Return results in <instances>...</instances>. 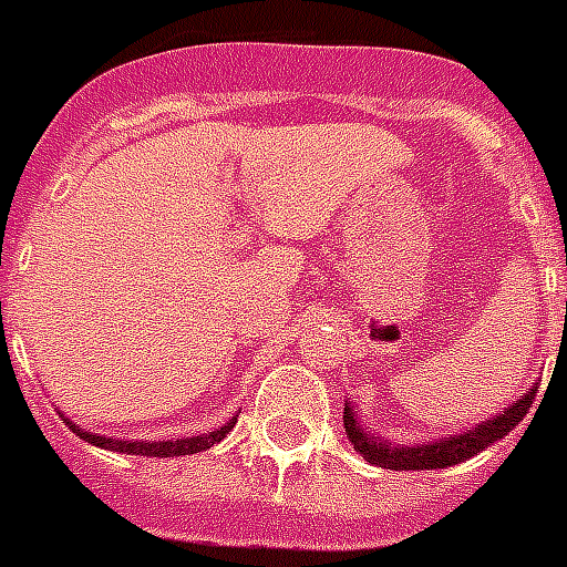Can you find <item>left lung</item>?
Returning a JSON list of instances; mask_svg holds the SVG:
<instances>
[{
    "label": "left lung",
    "mask_w": 567,
    "mask_h": 567,
    "mask_svg": "<svg viewBox=\"0 0 567 567\" xmlns=\"http://www.w3.org/2000/svg\"><path fill=\"white\" fill-rule=\"evenodd\" d=\"M536 388L533 385L527 394L515 400L509 409H503V414H494L492 421H483L471 426V430L450 435V439H435L414 444V447H403V444H391L385 439H377L364 430L362 421L355 417L350 403H344V430L355 453H362L371 465L388 467V471H435V467H450L465 462V458L476 456L480 450H485L494 441H501L503 435H509L524 414L529 412V405L536 400Z\"/></svg>",
    "instance_id": "8db88e82"
}]
</instances>
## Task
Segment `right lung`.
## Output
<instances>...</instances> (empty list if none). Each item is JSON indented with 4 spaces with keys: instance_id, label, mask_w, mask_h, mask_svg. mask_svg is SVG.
Returning a JSON list of instances; mask_svg holds the SVG:
<instances>
[{
    "instance_id": "1",
    "label": "right lung",
    "mask_w": 567,
    "mask_h": 567,
    "mask_svg": "<svg viewBox=\"0 0 567 567\" xmlns=\"http://www.w3.org/2000/svg\"><path fill=\"white\" fill-rule=\"evenodd\" d=\"M61 414V421L70 426V430L79 435V439H84L87 444H96V447H105V450H114V453H128V456H158V458H171V456H190V453H199V450H208L214 447L217 441H223L226 435L231 432V426L238 423V417H231V421H226L223 426H217L214 432H203V435H190V439H176V441H123V439H105V435H96V432H84L79 430L70 417H64V412Z\"/></svg>"
}]
</instances>
